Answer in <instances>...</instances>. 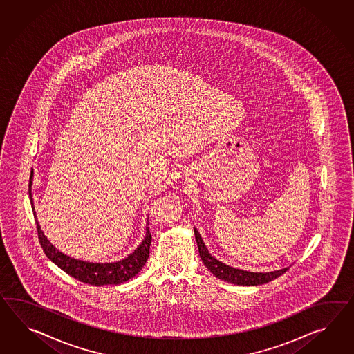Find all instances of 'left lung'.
Listing matches in <instances>:
<instances>
[{
	"label": "left lung",
	"mask_w": 354,
	"mask_h": 354,
	"mask_svg": "<svg viewBox=\"0 0 354 354\" xmlns=\"http://www.w3.org/2000/svg\"><path fill=\"white\" fill-rule=\"evenodd\" d=\"M196 234V241L198 244L199 256L203 261V263L206 265V268L218 279L225 280L227 283L236 285H262L266 284L268 281L274 280L276 277L283 275L284 272L288 271V268L277 270V271H271V272H250V271H243L239 268H230L226 266L223 262L214 259L209 253L207 248L205 245V243L202 241L198 232L194 229Z\"/></svg>",
	"instance_id": "1"
}]
</instances>
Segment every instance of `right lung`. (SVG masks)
<instances>
[{"label":"right lung","mask_w":354,"mask_h":354,"mask_svg":"<svg viewBox=\"0 0 354 354\" xmlns=\"http://www.w3.org/2000/svg\"><path fill=\"white\" fill-rule=\"evenodd\" d=\"M33 179V171L29 179V196H30V203L33 206V198L30 193V185ZM35 215V212H33ZM37 223V232H38V239L41 243V247L44 248V253L48 259H51L55 265H57L61 270H64L68 275L73 276L82 283L86 284L95 285H118L128 281L133 276L137 275L142 268L146 265L147 259L149 256V245L152 241V235L149 232V227H147V234L145 241L139 245L137 250L129 254L127 259H121L119 262L113 263H91L79 259H70L69 256L61 253L52 245L47 238L44 236L38 221Z\"/></svg>","instance_id":"1"}]
</instances>
